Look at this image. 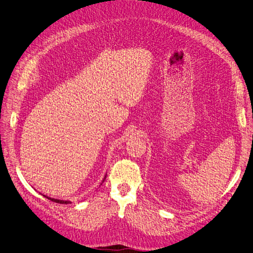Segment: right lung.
<instances>
[{
    "label": "right lung",
    "instance_id": "1",
    "mask_svg": "<svg viewBox=\"0 0 253 253\" xmlns=\"http://www.w3.org/2000/svg\"><path fill=\"white\" fill-rule=\"evenodd\" d=\"M105 177H106V175H104V177H103V179H102V181H101V183H100V185L102 184V182L104 181V179H105ZM45 198H47V199H49V200H51V201H53V202H56V203H60V204H70L71 203V201H64V200H59V199H54V198H50V197H48V196H46V195H43Z\"/></svg>",
    "mask_w": 253,
    "mask_h": 253
}]
</instances>
